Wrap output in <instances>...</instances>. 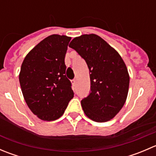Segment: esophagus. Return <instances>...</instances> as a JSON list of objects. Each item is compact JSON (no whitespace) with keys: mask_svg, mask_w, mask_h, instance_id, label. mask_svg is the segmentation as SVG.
Here are the masks:
<instances>
[{"mask_svg":"<svg viewBox=\"0 0 156 156\" xmlns=\"http://www.w3.org/2000/svg\"><path fill=\"white\" fill-rule=\"evenodd\" d=\"M72 84H73L74 85H75V84H76V79L72 80Z\"/></svg>","mask_w":156,"mask_h":156,"instance_id":"1","label":"esophagus"}]
</instances>
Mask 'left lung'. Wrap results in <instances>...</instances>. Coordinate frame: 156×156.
Wrapping results in <instances>:
<instances>
[{"instance_id": "8db88e82", "label": "left lung", "mask_w": 156, "mask_h": 156, "mask_svg": "<svg viewBox=\"0 0 156 156\" xmlns=\"http://www.w3.org/2000/svg\"><path fill=\"white\" fill-rule=\"evenodd\" d=\"M87 64L90 93L81 100L86 115L97 122L111 120L125 105L130 76L122 56L112 47L95 34H82L70 42Z\"/></svg>"}]
</instances>
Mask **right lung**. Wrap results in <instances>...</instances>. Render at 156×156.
Here are the masks:
<instances>
[{
    "instance_id": "obj_1",
    "label": "right lung",
    "mask_w": 156,
    "mask_h": 156,
    "mask_svg": "<svg viewBox=\"0 0 156 156\" xmlns=\"http://www.w3.org/2000/svg\"><path fill=\"white\" fill-rule=\"evenodd\" d=\"M71 37L51 34L29 52L21 66L19 79L26 103L43 121L63 115L74 93L66 76L65 56Z\"/></svg>"
}]
</instances>
